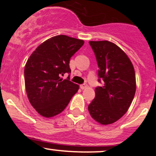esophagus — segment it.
<instances>
[{
  "label": "esophagus",
  "mask_w": 156,
  "mask_h": 156,
  "mask_svg": "<svg viewBox=\"0 0 156 156\" xmlns=\"http://www.w3.org/2000/svg\"><path fill=\"white\" fill-rule=\"evenodd\" d=\"M87 87H88V86H87V83L81 84V85L80 86V89H87Z\"/></svg>",
  "instance_id": "esophagus-1"
}]
</instances>
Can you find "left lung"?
Listing matches in <instances>:
<instances>
[{"instance_id":"obj_1","label":"left lung","mask_w":156,"mask_h":156,"mask_svg":"<svg viewBox=\"0 0 156 156\" xmlns=\"http://www.w3.org/2000/svg\"><path fill=\"white\" fill-rule=\"evenodd\" d=\"M98 67L95 98L89 105L92 117L101 125L115 122L127 112L134 95L136 76L131 62L120 48L108 41H90Z\"/></svg>"}]
</instances>
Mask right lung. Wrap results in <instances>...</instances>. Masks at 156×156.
<instances>
[{
  "label": "right lung",
  "mask_w": 156,
  "mask_h": 156,
  "mask_svg": "<svg viewBox=\"0 0 156 156\" xmlns=\"http://www.w3.org/2000/svg\"><path fill=\"white\" fill-rule=\"evenodd\" d=\"M84 43L66 35L48 39L30 55L25 66L26 89L32 106L40 115L52 117L63 112L79 87L61 76L70 73L69 60Z\"/></svg>",
  "instance_id": "add662e5"
}]
</instances>
